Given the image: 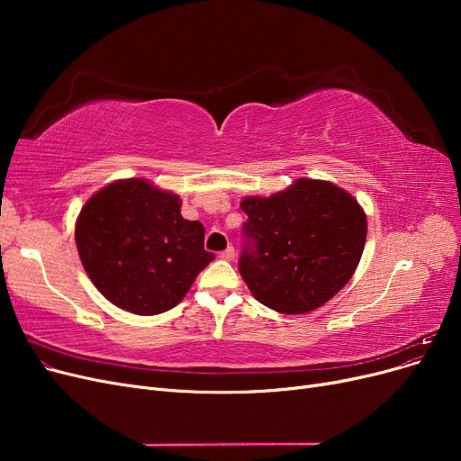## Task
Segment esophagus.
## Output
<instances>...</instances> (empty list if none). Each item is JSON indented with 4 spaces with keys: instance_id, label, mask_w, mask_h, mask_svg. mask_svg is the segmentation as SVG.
<instances>
[{
    "instance_id": "34e87169",
    "label": "esophagus",
    "mask_w": 461,
    "mask_h": 461,
    "mask_svg": "<svg viewBox=\"0 0 461 461\" xmlns=\"http://www.w3.org/2000/svg\"><path fill=\"white\" fill-rule=\"evenodd\" d=\"M234 256H236V252H234V248H232V246H229L227 249H222V252L219 254V258H221V259H225V261H232V259H234Z\"/></svg>"
}]
</instances>
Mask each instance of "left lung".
Masks as SVG:
<instances>
[{
  "label": "left lung",
  "mask_w": 461,
  "mask_h": 461,
  "mask_svg": "<svg viewBox=\"0 0 461 461\" xmlns=\"http://www.w3.org/2000/svg\"><path fill=\"white\" fill-rule=\"evenodd\" d=\"M239 271L254 298L298 315L327 303L364 254L367 219L357 200L327 180L298 178L269 198H244Z\"/></svg>",
  "instance_id": "left-lung-1"
}]
</instances>
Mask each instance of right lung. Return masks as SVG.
I'll return each instance as SVG.
<instances>
[{"mask_svg": "<svg viewBox=\"0 0 461 461\" xmlns=\"http://www.w3.org/2000/svg\"><path fill=\"white\" fill-rule=\"evenodd\" d=\"M200 221L180 215V198L146 178L111 183L82 207L75 239L95 288L117 308L158 315L186 296L215 256Z\"/></svg>", "mask_w": 461, "mask_h": 461, "instance_id": "right-lung-1", "label": "right lung"}]
</instances>
